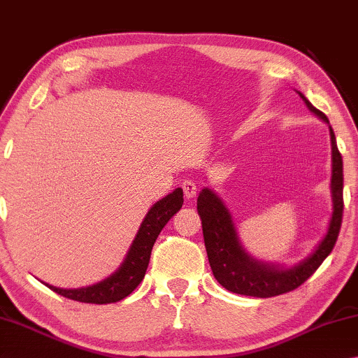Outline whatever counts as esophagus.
I'll list each match as a JSON object with an SVG mask.
<instances>
[{
    "label": "esophagus",
    "instance_id": "1",
    "mask_svg": "<svg viewBox=\"0 0 358 358\" xmlns=\"http://www.w3.org/2000/svg\"><path fill=\"white\" fill-rule=\"evenodd\" d=\"M182 190H184V196L185 199H193L196 196V185L192 180H184L182 182Z\"/></svg>",
    "mask_w": 358,
    "mask_h": 358
}]
</instances>
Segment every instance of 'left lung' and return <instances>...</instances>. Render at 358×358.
<instances>
[{"label": "left lung", "mask_w": 358, "mask_h": 358, "mask_svg": "<svg viewBox=\"0 0 358 358\" xmlns=\"http://www.w3.org/2000/svg\"><path fill=\"white\" fill-rule=\"evenodd\" d=\"M299 92V91H297ZM311 113L329 124L331 144V217L327 233L315 250L291 267H283L273 262L256 259L243 248L237 234L231 212L223 199L209 187L199 192L196 208L201 217L204 245L208 252L209 264L215 280L224 289L252 297H273L294 291L305 283L322 261L331 253L338 239L343 220V159L336 146V138L327 116L311 105L302 92H299Z\"/></svg>", "instance_id": "8db88e82"}]
</instances>
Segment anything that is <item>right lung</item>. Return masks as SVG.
<instances>
[{"mask_svg": "<svg viewBox=\"0 0 358 358\" xmlns=\"http://www.w3.org/2000/svg\"><path fill=\"white\" fill-rule=\"evenodd\" d=\"M184 204V192L182 189H176L160 201H157L152 208L148 210L146 217L138 228L134 242L115 272L110 277L103 278L96 285H90L86 287H77V289H62L48 283L45 285L50 289L55 291L59 296L77 300L83 303H115L129 296L136 289V286L141 283L149 266L150 252L159 237L163 227L169 222L176 212Z\"/></svg>", "mask_w": 358, "mask_h": 358, "instance_id": "1", "label": "right lung"}]
</instances>
